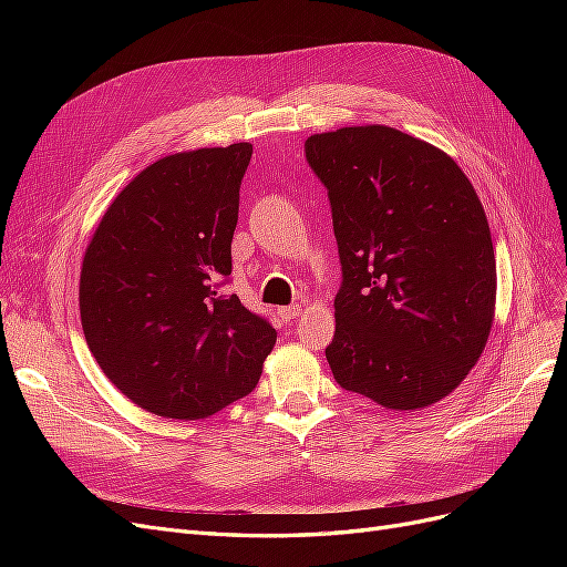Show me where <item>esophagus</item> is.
Instances as JSON below:
<instances>
[{
	"label": "esophagus",
	"mask_w": 567,
	"mask_h": 567,
	"mask_svg": "<svg viewBox=\"0 0 567 567\" xmlns=\"http://www.w3.org/2000/svg\"><path fill=\"white\" fill-rule=\"evenodd\" d=\"M298 315H300V307H298V305L281 307V310H279V317H281L284 321H293Z\"/></svg>",
	"instance_id": "34e87169"
}]
</instances>
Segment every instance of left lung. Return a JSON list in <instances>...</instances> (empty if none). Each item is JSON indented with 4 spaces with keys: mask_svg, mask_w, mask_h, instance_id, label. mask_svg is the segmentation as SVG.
<instances>
[{
    "mask_svg": "<svg viewBox=\"0 0 567 567\" xmlns=\"http://www.w3.org/2000/svg\"><path fill=\"white\" fill-rule=\"evenodd\" d=\"M342 265L326 359L340 388L419 411L458 388L494 321L496 262L473 184L437 146L385 125L307 136Z\"/></svg>",
    "mask_w": 567,
    "mask_h": 567,
    "instance_id": "left-lung-1",
    "label": "left lung"
}]
</instances>
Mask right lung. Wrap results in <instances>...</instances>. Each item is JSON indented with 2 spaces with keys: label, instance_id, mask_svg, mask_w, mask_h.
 <instances>
[{
  "label": "right lung",
  "instance_id": "1",
  "mask_svg": "<svg viewBox=\"0 0 567 567\" xmlns=\"http://www.w3.org/2000/svg\"><path fill=\"white\" fill-rule=\"evenodd\" d=\"M252 144L182 151L109 205L82 257L80 319L106 379L151 414L196 421L257 385L277 331L236 296L238 188Z\"/></svg>",
  "mask_w": 567,
  "mask_h": 567
}]
</instances>
